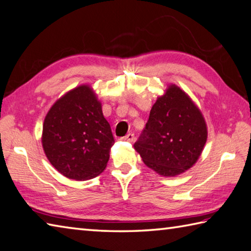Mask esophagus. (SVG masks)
I'll list each match as a JSON object with an SVG mask.
<instances>
[{
    "label": "esophagus",
    "instance_id": "34e87169",
    "mask_svg": "<svg viewBox=\"0 0 251 251\" xmlns=\"http://www.w3.org/2000/svg\"><path fill=\"white\" fill-rule=\"evenodd\" d=\"M121 140L127 141V142H133L135 140V136H134L133 133H129V134H126V136H124V138H121Z\"/></svg>",
    "mask_w": 251,
    "mask_h": 251
}]
</instances>
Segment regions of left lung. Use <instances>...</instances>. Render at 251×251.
<instances>
[{"label": "left lung", "mask_w": 251, "mask_h": 251, "mask_svg": "<svg viewBox=\"0 0 251 251\" xmlns=\"http://www.w3.org/2000/svg\"><path fill=\"white\" fill-rule=\"evenodd\" d=\"M207 139V127L199 108L180 87L169 85L150 112L134 143L146 166L160 176L174 177L199 159Z\"/></svg>", "instance_id": "8db88e82"}]
</instances>
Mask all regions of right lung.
Segmentation results:
<instances>
[{
	"mask_svg": "<svg viewBox=\"0 0 251 251\" xmlns=\"http://www.w3.org/2000/svg\"><path fill=\"white\" fill-rule=\"evenodd\" d=\"M41 142L52 166L67 178L87 180L103 172L115 140L92 87H75L52 105Z\"/></svg>",
	"mask_w": 251,
	"mask_h": 251,
	"instance_id": "right-lung-1",
	"label": "right lung"
}]
</instances>
